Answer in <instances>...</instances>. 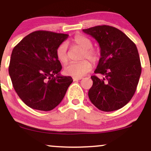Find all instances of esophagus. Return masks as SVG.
I'll return each mask as SVG.
<instances>
[{
  "label": "esophagus",
  "mask_w": 151,
  "mask_h": 151,
  "mask_svg": "<svg viewBox=\"0 0 151 151\" xmlns=\"http://www.w3.org/2000/svg\"><path fill=\"white\" fill-rule=\"evenodd\" d=\"M82 79V77H73V80L74 81H78L80 80V79Z\"/></svg>",
  "instance_id": "obj_1"
}]
</instances>
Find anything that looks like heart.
I'll use <instances>...</instances> for the list:
<instances>
[{"mask_svg": "<svg viewBox=\"0 0 151 151\" xmlns=\"http://www.w3.org/2000/svg\"><path fill=\"white\" fill-rule=\"evenodd\" d=\"M73 42L76 45L83 50L81 55V60L88 59L93 63L96 62L99 59V52L96 50L91 47L92 42L90 39L82 35H76L73 38ZM56 55L58 60L61 63L65 64L68 61V52L67 45L66 42L60 45L56 50ZM92 66L91 62L84 60L79 62H72L65 66L64 72L67 75L73 77H81L91 70Z\"/></svg>", "mask_w": 151, "mask_h": 151, "instance_id": "heart-1", "label": "heart"}]
</instances>
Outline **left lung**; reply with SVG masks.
<instances>
[{
  "label": "left lung",
  "mask_w": 151,
  "mask_h": 151,
  "mask_svg": "<svg viewBox=\"0 0 151 151\" xmlns=\"http://www.w3.org/2000/svg\"><path fill=\"white\" fill-rule=\"evenodd\" d=\"M83 32L97 41L101 58L91 76L93 85L88 92L91 103L103 111L122 108L133 97L141 74L139 55L135 43L120 30L98 25Z\"/></svg>",
  "instance_id": "1"
}]
</instances>
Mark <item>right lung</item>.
<instances>
[{"mask_svg": "<svg viewBox=\"0 0 151 151\" xmlns=\"http://www.w3.org/2000/svg\"><path fill=\"white\" fill-rule=\"evenodd\" d=\"M68 35L38 30L25 36L12 52L9 74L19 97L30 108L51 111L73 81L61 76L56 50Z\"/></svg>", "mask_w": 151, "mask_h": 151, "instance_id": "1", "label": "right lung"}]
</instances>
